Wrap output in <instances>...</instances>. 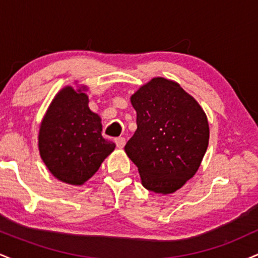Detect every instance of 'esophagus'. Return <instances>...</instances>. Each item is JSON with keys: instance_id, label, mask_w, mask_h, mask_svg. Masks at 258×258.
Listing matches in <instances>:
<instances>
[{"instance_id": "esophagus-1", "label": "esophagus", "mask_w": 258, "mask_h": 258, "mask_svg": "<svg viewBox=\"0 0 258 258\" xmlns=\"http://www.w3.org/2000/svg\"><path fill=\"white\" fill-rule=\"evenodd\" d=\"M115 143H116L117 148L122 149V148L125 147V144H126V139L123 137H117V138H115Z\"/></svg>"}]
</instances>
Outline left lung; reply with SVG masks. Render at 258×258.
<instances>
[{"mask_svg":"<svg viewBox=\"0 0 258 258\" xmlns=\"http://www.w3.org/2000/svg\"><path fill=\"white\" fill-rule=\"evenodd\" d=\"M137 130L125 152L138 167L142 184L158 194H172L200 167L210 128L199 103L176 81L154 78L131 96Z\"/></svg>","mask_w":258,"mask_h":258,"instance_id":"1","label":"left lung"}]
</instances>
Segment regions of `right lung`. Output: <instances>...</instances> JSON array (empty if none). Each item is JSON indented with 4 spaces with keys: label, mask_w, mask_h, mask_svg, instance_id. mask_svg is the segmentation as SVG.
Instances as JSON below:
<instances>
[{
    "label": "right lung",
    "mask_w": 258,
    "mask_h": 258,
    "mask_svg": "<svg viewBox=\"0 0 258 258\" xmlns=\"http://www.w3.org/2000/svg\"><path fill=\"white\" fill-rule=\"evenodd\" d=\"M87 86H65L55 94L41 121L38 150L55 178L82 185L98 171L115 143L103 138L102 119L88 106Z\"/></svg>",
    "instance_id": "add662e5"
}]
</instances>
